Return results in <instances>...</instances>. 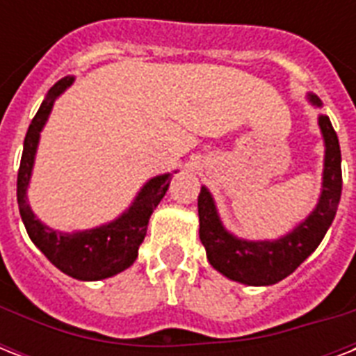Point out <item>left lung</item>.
<instances>
[{"label":"left lung","mask_w":356,"mask_h":356,"mask_svg":"<svg viewBox=\"0 0 356 356\" xmlns=\"http://www.w3.org/2000/svg\"><path fill=\"white\" fill-rule=\"evenodd\" d=\"M309 102L321 107V99L314 94H309ZM318 125L325 142L321 195L314 211L305 222L293 227L292 233L277 240L260 242L236 238L223 227L211 192L201 186L197 197L201 243L205 245L207 259L212 268L231 281L249 286H270L282 281L298 270L310 253H314L327 229L331 227L342 195V153L329 116L321 114Z\"/></svg>","instance_id":"1"}]
</instances>
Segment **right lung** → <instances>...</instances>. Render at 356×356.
I'll return each instance as SVG.
<instances>
[{"label":"right lung","mask_w":356,"mask_h":356,"mask_svg":"<svg viewBox=\"0 0 356 356\" xmlns=\"http://www.w3.org/2000/svg\"><path fill=\"white\" fill-rule=\"evenodd\" d=\"M74 77H64L49 88L46 99L42 102L38 113L31 122L24 140V153L18 170V207L27 234L36 248L46 254L47 260L66 275L79 281H102L120 271L127 270L138 257L140 243L144 242L147 223L166 194L172 173L156 175L142 186L133 205L114 222L77 233H60L36 220L27 201V186L35 164L36 147L40 140V131L51 113L53 103L63 94Z\"/></svg>","instance_id":"1"}]
</instances>
